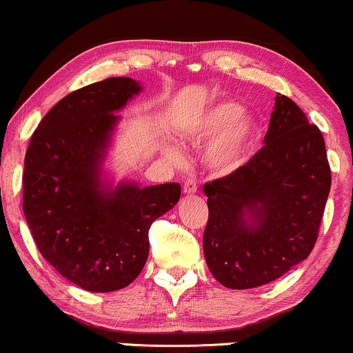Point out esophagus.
<instances>
[{
  "mask_svg": "<svg viewBox=\"0 0 353 353\" xmlns=\"http://www.w3.org/2000/svg\"><path fill=\"white\" fill-rule=\"evenodd\" d=\"M198 191V186L193 180H186L183 183V193L185 194H194Z\"/></svg>",
  "mask_w": 353,
  "mask_h": 353,
  "instance_id": "34e87169",
  "label": "esophagus"
}]
</instances>
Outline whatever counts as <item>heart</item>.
I'll use <instances>...</instances> for the list:
<instances>
[{
	"mask_svg": "<svg viewBox=\"0 0 353 353\" xmlns=\"http://www.w3.org/2000/svg\"><path fill=\"white\" fill-rule=\"evenodd\" d=\"M256 134L255 119L242 112L241 104L219 101L208 108L181 136L191 145L210 142L203 155L204 167L217 176H225L237 172L249 160ZM163 155L172 162L181 159L180 150L172 143H165Z\"/></svg>",
	"mask_w": 353,
	"mask_h": 353,
	"instance_id": "b5f03b06",
	"label": "heart"
}]
</instances>
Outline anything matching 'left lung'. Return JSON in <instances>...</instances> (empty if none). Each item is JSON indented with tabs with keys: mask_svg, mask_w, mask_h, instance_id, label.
Here are the masks:
<instances>
[{
	"mask_svg": "<svg viewBox=\"0 0 353 353\" xmlns=\"http://www.w3.org/2000/svg\"><path fill=\"white\" fill-rule=\"evenodd\" d=\"M263 142L237 172L204 185V259L230 290L267 285L306 260L330 191L323 134L285 94Z\"/></svg>",
	"mask_w": 353,
	"mask_h": 353,
	"instance_id": "left-lung-1",
	"label": "left lung"
}]
</instances>
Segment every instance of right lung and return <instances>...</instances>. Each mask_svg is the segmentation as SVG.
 Wrapping results in <instances>:
<instances>
[{"label": "right lung", "instance_id": "right-lung-1", "mask_svg": "<svg viewBox=\"0 0 353 353\" xmlns=\"http://www.w3.org/2000/svg\"><path fill=\"white\" fill-rule=\"evenodd\" d=\"M141 81L114 77L73 91L43 116L24 159V216L60 275L93 293L130 285L149 256V229L180 201L178 183L116 181L108 167L121 117Z\"/></svg>", "mask_w": 353, "mask_h": 353}]
</instances>
